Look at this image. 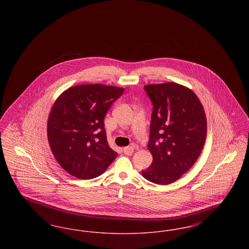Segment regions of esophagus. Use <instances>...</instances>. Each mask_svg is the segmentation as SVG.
Instances as JSON below:
<instances>
[{
  "label": "esophagus",
  "mask_w": 249,
  "mask_h": 249,
  "mask_svg": "<svg viewBox=\"0 0 249 249\" xmlns=\"http://www.w3.org/2000/svg\"><path fill=\"white\" fill-rule=\"evenodd\" d=\"M133 150H134V148L132 147V146H127V147H124L123 148V152H124V154L125 155H132L133 153Z\"/></svg>",
  "instance_id": "1"
}]
</instances>
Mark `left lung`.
I'll return each mask as SVG.
<instances>
[{"mask_svg": "<svg viewBox=\"0 0 249 249\" xmlns=\"http://www.w3.org/2000/svg\"><path fill=\"white\" fill-rule=\"evenodd\" d=\"M143 89L153 105L147 144L153 161L142 171V177L168 185L187 173L201 154L207 131L205 113L196 94L179 84Z\"/></svg>", "mask_w": 249, "mask_h": 249, "instance_id": "obj_1", "label": "left lung"}]
</instances>
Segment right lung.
Returning <instances> with one entry per match:
<instances>
[{
    "label": "right lung",
    "instance_id": "obj_1",
    "mask_svg": "<svg viewBox=\"0 0 249 249\" xmlns=\"http://www.w3.org/2000/svg\"><path fill=\"white\" fill-rule=\"evenodd\" d=\"M123 89L86 84L68 89L50 111L48 138L55 159L79 179L103 175L118 153L108 144L104 119Z\"/></svg>",
    "mask_w": 249,
    "mask_h": 249
}]
</instances>
